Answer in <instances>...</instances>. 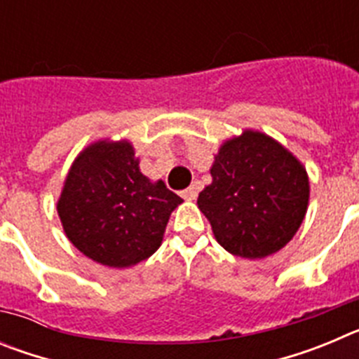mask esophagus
Here are the masks:
<instances>
[{"label": "esophagus", "mask_w": 359, "mask_h": 359, "mask_svg": "<svg viewBox=\"0 0 359 359\" xmlns=\"http://www.w3.org/2000/svg\"><path fill=\"white\" fill-rule=\"evenodd\" d=\"M182 198L187 199V201H194V199L198 198V189L192 185V187H189V189L182 190Z\"/></svg>", "instance_id": "esophagus-1"}]
</instances>
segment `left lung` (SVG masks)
<instances>
[{
	"mask_svg": "<svg viewBox=\"0 0 359 359\" xmlns=\"http://www.w3.org/2000/svg\"><path fill=\"white\" fill-rule=\"evenodd\" d=\"M198 207L231 255L264 259L284 248L302 224L309 177L284 145L246 129L224 142Z\"/></svg>",
	"mask_w": 359,
	"mask_h": 359,
	"instance_id": "1",
	"label": "left lung"
}]
</instances>
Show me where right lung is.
Listing matches in <instances>:
<instances>
[{
	"label": "right lung",
	"instance_id": "obj_1",
	"mask_svg": "<svg viewBox=\"0 0 359 359\" xmlns=\"http://www.w3.org/2000/svg\"><path fill=\"white\" fill-rule=\"evenodd\" d=\"M138 163L131 142L100 140L69 167L57 212L69 243L98 264L129 268L149 259L183 203Z\"/></svg>",
	"mask_w": 359,
	"mask_h": 359
}]
</instances>
